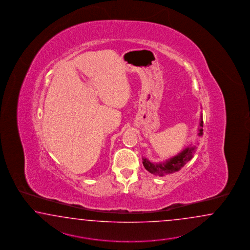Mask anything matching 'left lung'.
Segmentation results:
<instances>
[{"label": "left lung", "instance_id": "8db88e82", "mask_svg": "<svg viewBox=\"0 0 250 250\" xmlns=\"http://www.w3.org/2000/svg\"><path fill=\"white\" fill-rule=\"evenodd\" d=\"M199 126L200 127L198 129V132H199L198 135L201 136L203 135L202 116L200 119ZM196 146H190L189 147L184 149L179 154L163 163H152L146 158H143V165L149 173L155 176H164L170 175L179 171L187 163L192 159L193 155L196 152Z\"/></svg>", "mask_w": 250, "mask_h": 250}]
</instances>
